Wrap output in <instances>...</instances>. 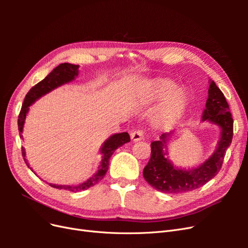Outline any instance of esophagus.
<instances>
[{"mask_svg":"<svg viewBox=\"0 0 248 248\" xmlns=\"http://www.w3.org/2000/svg\"><path fill=\"white\" fill-rule=\"evenodd\" d=\"M130 136H131V140L133 141H139V140L144 139V133H142V130H140V129L132 131Z\"/></svg>","mask_w":248,"mask_h":248,"instance_id":"obj_1","label":"esophagus"}]
</instances>
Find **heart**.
<instances>
[{"label":"heart","instance_id":"b5f03b06","mask_svg":"<svg viewBox=\"0 0 248 248\" xmlns=\"http://www.w3.org/2000/svg\"><path fill=\"white\" fill-rule=\"evenodd\" d=\"M145 99L149 102L163 99L155 109L153 121L160 129H170L184 115L188 107V96L178 89L176 82L168 78H155L144 89Z\"/></svg>","mask_w":248,"mask_h":248}]
</instances>
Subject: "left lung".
<instances>
[{"label":"left lung","instance_id":"1","mask_svg":"<svg viewBox=\"0 0 248 248\" xmlns=\"http://www.w3.org/2000/svg\"><path fill=\"white\" fill-rule=\"evenodd\" d=\"M206 108L202 121H208L220 128V139L215 152L201 166L190 170L178 169L168 157V140L170 133L161 134L159 140L152 141L151 158L142 171L146 181L164 193L192 191L213 179L221 169L224 156L232 140V121L226 97L210 80Z\"/></svg>","mask_w":248,"mask_h":248}]
</instances>
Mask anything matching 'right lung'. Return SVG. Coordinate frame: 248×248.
Wrapping results in <instances>:
<instances>
[{"label": "right lung", "mask_w": 248, "mask_h": 248, "mask_svg": "<svg viewBox=\"0 0 248 248\" xmlns=\"http://www.w3.org/2000/svg\"><path fill=\"white\" fill-rule=\"evenodd\" d=\"M78 67H79L78 65H74L70 63L60 64L48 74L46 78L39 81L38 84L35 85L31 90H30L28 94L26 95V98L24 100V103H22V107L18 116L17 123H18V130L20 132V138H22L21 133H22V129H24L25 120L29 111V108L31 107L37 99H39L41 96L49 93L50 91H52V90H55L60 86L72 81L74 78H76V77L78 76ZM128 141H130V137L127 132L112 134V136H110L106 141H104L100 149V153L102 154V159L98 167V170H97L95 174L91 178H89L87 181L77 185H56V184H49V185L57 189H65V190H69L73 192L86 190L89 188V187L94 186L95 184L100 182L103 179V177L106 176L107 171L108 170L109 158L112 155V153L116 151V149L123 146ZM21 151H22V156H24V160L27 163L28 168H30L27 159L25 158L26 157L25 149L21 148Z\"/></svg>", "instance_id": "right-lung-1"}]
</instances>
